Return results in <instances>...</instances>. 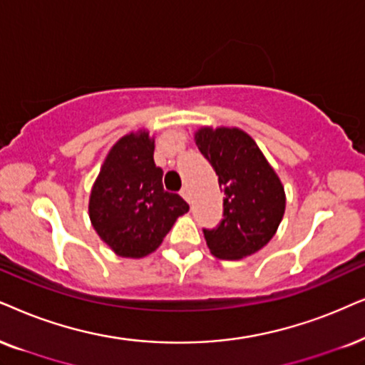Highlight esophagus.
<instances>
[{"instance_id": "34e87169", "label": "esophagus", "mask_w": 365, "mask_h": 365, "mask_svg": "<svg viewBox=\"0 0 365 365\" xmlns=\"http://www.w3.org/2000/svg\"><path fill=\"white\" fill-rule=\"evenodd\" d=\"M180 195L185 198L187 202H190V192H188V187H183L182 190H180Z\"/></svg>"}]
</instances>
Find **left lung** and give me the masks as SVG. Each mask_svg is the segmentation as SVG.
Here are the masks:
<instances>
[{
	"mask_svg": "<svg viewBox=\"0 0 365 365\" xmlns=\"http://www.w3.org/2000/svg\"><path fill=\"white\" fill-rule=\"evenodd\" d=\"M224 190V219L204 236L219 259H242L273 239L286 209L284 187L256 141L239 128L202 126L195 131Z\"/></svg>",
	"mask_w": 365,
	"mask_h": 365,
	"instance_id": "1",
	"label": "left lung"
}]
</instances>
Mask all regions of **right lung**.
<instances>
[{"instance_id":"1","label":"right lung","mask_w":365,"mask_h":365,"mask_svg":"<svg viewBox=\"0 0 365 365\" xmlns=\"http://www.w3.org/2000/svg\"><path fill=\"white\" fill-rule=\"evenodd\" d=\"M148 129L124 135L109 150L89 197V219L101 241L118 256L140 259L163 242L188 204L163 188Z\"/></svg>"}]
</instances>
